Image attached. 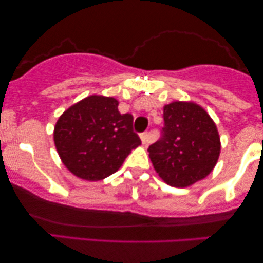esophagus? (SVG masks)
Listing matches in <instances>:
<instances>
[{
    "instance_id": "esophagus-1",
    "label": "esophagus",
    "mask_w": 263,
    "mask_h": 263,
    "mask_svg": "<svg viewBox=\"0 0 263 263\" xmlns=\"http://www.w3.org/2000/svg\"><path fill=\"white\" fill-rule=\"evenodd\" d=\"M140 139H141V141L143 145H148L149 141H151V138H149V133H142V134H140Z\"/></svg>"
}]
</instances>
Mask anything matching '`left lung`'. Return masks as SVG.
<instances>
[{
  "mask_svg": "<svg viewBox=\"0 0 263 263\" xmlns=\"http://www.w3.org/2000/svg\"><path fill=\"white\" fill-rule=\"evenodd\" d=\"M163 138L149 146L154 170L166 184L186 188L206 178L220 156L217 124L194 102L175 100L164 106Z\"/></svg>",
  "mask_w": 263,
  "mask_h": 263,
  "instance_id": "left-lung-1",
  "label": "left lung"
}]
</instances>
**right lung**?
Here are the masks:
<instances>
[{
  "label": "right lung",
  "mask_w": 263,
  "mask_h": 263,
  "mask_svg": "<svg viewBox=\"0 0 263 263\" xmlns=\"http://www.w3.org/2000/svg\"><path fill=\"white\" fill-rule=\"evenodd\" d=\"M53 142L64 166L85 181H100L122 166L141 145L133 116L118 111L114 97L92 95L73 104L53 128Z\"/></svg>",
  "instance_id": "add662e5"
}]
</instances>
